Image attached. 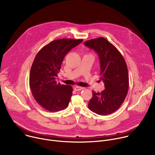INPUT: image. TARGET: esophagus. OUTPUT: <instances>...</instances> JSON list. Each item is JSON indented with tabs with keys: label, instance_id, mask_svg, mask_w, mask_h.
<instances>
[{
	"label": "esophagus",
	"instance_id": "34e87169",
	"mask_svg": "<svg viewBox=\"0 0 155 155\" xmlns=\"http://www.w3.org/2000/svg\"><path fill=\"white\" fill-rule=\"evenodd\" d=\"M83 89H84V87H81V86H77L74 87V90L76 91H81V90H83Z\"/></svg>",
	"mask_w": 155,
	"mask_h": 155
}]
</instances>
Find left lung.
<instances>
[{
    "label": "left lung",
    "mask_w": 155,
    "mask_h": 155,
    "mask_svg": "<svg viewBox=\"0 0 155 155\" xmlns=\"http://www.w3.org/2000/svg\"><path fill=\"white\" fill-rule=\"evenodd\" d=\"M84 44L99 56L100 80L105 86L101 93L93 91L88 107L97 115L111 114L120 107L127 94L129 76L126 63L117 48L105 38L87 40Z\"/></svg>",
    "instance_id": "8db88e82"
}]
</instances>
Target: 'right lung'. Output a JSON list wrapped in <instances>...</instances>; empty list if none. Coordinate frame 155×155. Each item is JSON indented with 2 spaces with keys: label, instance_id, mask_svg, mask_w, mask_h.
I'll list each match as a JSON object with an SVG mask.
<instances>
[{
  "label": "right lung",
  "instance_id": "1",
  "mask_svg": "<svg viewBox=\"0 0 155 155\" xmlns=\"http://www.w3.org/2000/svg\"><path fill=\"white\" fill-rule=\"evenodd\" d=\"M83 39L55 40L43 47L36 55L30 71L29 83L36 102L43 108L54 112L68 107L72 87L57 83L63 59Z\"/></svg>",
  "mask_w": 155,
  "mask_h": 155
}]
</instances>
